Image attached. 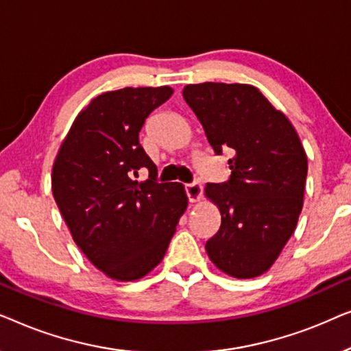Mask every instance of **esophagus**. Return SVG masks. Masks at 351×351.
Wrapping results in <instances>:
<instances>
[{
  "instance_id": "34e87169",
  "label": "esophagus",
  "mask_w": 351,
  "mask_h": 351,
  "mask_svg": "<svg viewBox=\"0 0 351 351\" xmlns=\"http://www.w3.org/2000/svg\"><path fill=\"white\" fill-rule=\"evenodd\" d=\"M185 193L189 196L190 203H196L199 201L201 195H203V185L199 182H191V184L185 185Z\"/></svg>"
}]
</instances>
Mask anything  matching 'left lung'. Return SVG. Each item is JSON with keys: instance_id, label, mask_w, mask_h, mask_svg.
Masks as SVG:
<instances>
[{"instance_id": "obj_1", "label": "left lung", "mask_w": 351, "mask_h": 351, "mask_svg": "<svg viewBox=\"0 0 351 351\" xmlns=\"http://www.w3.org/2000/svg\"><path fill=\"white\" fill-rule=\"evenodd\" d=\"M182 94L215 155H232L230 179L204 190L222 215L206 251L227 275L256 278L295 230L308 171L304 147L289 119L254 86L189 84Z\"/></svg>"}]
</instances>
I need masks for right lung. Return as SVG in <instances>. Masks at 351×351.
I'll return each mask as SVG.
<instances>
[{
    "mask_svg": "<svg viewBox=\"0 0 351 351\" xmlns=\"http://www.w3.org/2000/svg\"><path fill=\"white\" fill-rule=\"evenodd\" d=\"M169 86L100 94L76 117L52 167V195L86 257L118 281H134L162 261L189 198L177 182L160 184L138 142ZM149 171V179L136 180Z\"/></svg>",
    "mask_w": 351,
    "mask_h": 351,
    "instance_id": "obj_1",
    "label": "right lung"
}]
</instances>
